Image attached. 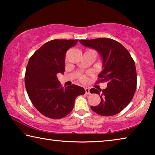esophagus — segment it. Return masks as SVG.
I'll return each instance as SVG.
<instances>
[{
  "label": "esophagus",
  "mask_w": 155,
  "mask_h": 155,
  "mask_svg": "<svg viewBox=\"0 0 155 155\" xmlns=\"http://www.w3.org/2000/svg\"><path fill=\"white\" fill-rule=\"evenodd\" d=\"M85 94H87V95H89V94H90V89H89L88 87H85Z\"/></svg>",
  "instance_id": "1"
}]
</instances>
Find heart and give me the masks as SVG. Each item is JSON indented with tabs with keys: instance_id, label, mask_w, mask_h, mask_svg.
<instances>
[{
	"instance_id": "heart-1",
	"label": "heart",
	"mask_w": 155,
	"mask_h": 155,
	"mask_svg": "<svg viewBox=\"0 0 155 155\" xmlns=\"http://www.w3.org/2000/svg\"><path fill=\"white\" fill-rule=\"evenodd\" d=\"M80 79H81V81H84V80H85V77H81L80 78Z\"/></svg>"
}]
</instances>
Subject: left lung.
<instances>
[{
  "mask_svg": "<svg viewBox=\"0 0 155 155\" xmlns=\"http://www.w3.org/2000/svg\"><path fill=\"white\" fill-rule=\"evenodd\" d=\"M80 42L101 54L103 70L98 75V83H107L104 90H90V93L98 94L101 99L98 106L91 107V110L103 116L118 114L130 103L137 88L134 60L121 44L112 39L81 40Z\"/></svg>",
  "mask_w": 155,
  "mask_h": 155,
  "instance_id": "8db88e82",
  "label": "left lung"
}]
</instances>
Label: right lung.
Returning <instances> with one entry per match:
<instances>
[{
    "label": "right lung",
    "mask_w": 155,
    "mask_h": 155,
    "mask_svg": "<svg viewBox=\"0 0 155 155\" xmlns=\"http://www.w3.org/2000/svg\"><path fill=\"white\" fill-rule=\"evenodd\" d=\"M78 40H54L41 46L30 57L26 68L25 87L31 103L44 116L62 118L70 114L75 98L85 93L83 87H63L57 73H64L65 57Z\"/></svg>",
    "instance_id": "right-lung-1"
}]
</instances>
